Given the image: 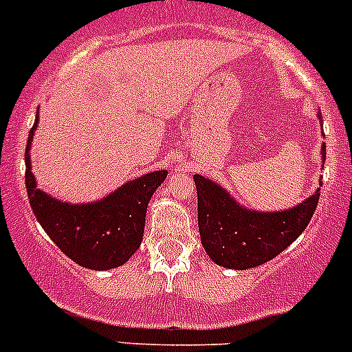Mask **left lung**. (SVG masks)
I'll return each instance as SVG.
<instances>
[{
    "mask_svg": "<svg viewBox=\"0 0 352 352\" xmlns=\"http://www.w3.org/2000/svg\"><path fill=\"white\" fill-rule=\"evenodd\" d=\"M320 153L325 162V143ZM194 182L202 247L211 261L235 271L265 264L289 247L310 223L322 187L320 179L310 197L289 209L255 211L240 204L214 180L194 175Z\"/></svg>",
    "mask_w": 352,
    "mask_h": 352,
    "instance_id": "obj_1",
    "label": "left lung"
}]
</instances>
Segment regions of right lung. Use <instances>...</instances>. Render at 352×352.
Listing matches in <instances>:
<instances>
[{
  "label": "right lung",
  "mask_w": 352,
  "mask_h": 352,
  "mask_svg": "<svg viewBox=\"0 0 352 352\" xmlns=\"http://www.w3.org/2000/svg\"><path fill=\"white\" fill-rule=\"evenodd\" d=\"M37 126L38 112L25 150V186L37 221L63 254L81 267L109 271L126 264L143 240L148 202L168 172L144 173L98 201L65 202L38 189L32 173L30 146Z\"/></svg>",
  "instance_id": "add662e5"
}]
</instances>
